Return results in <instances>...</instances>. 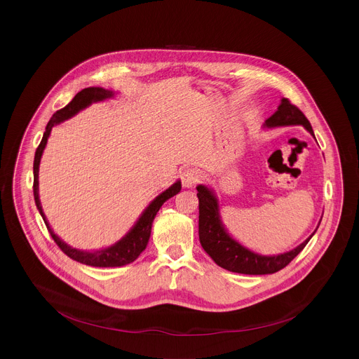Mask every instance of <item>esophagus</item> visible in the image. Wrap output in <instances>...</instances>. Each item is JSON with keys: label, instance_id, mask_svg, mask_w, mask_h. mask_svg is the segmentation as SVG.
<instances>
[{"label": "esophagus", "instance_id": "obj_1", "mask_svg": "<svg viewBox=\"0 0 359 359\" xmlns=\"http://www.w3.org/2000/svg\"><path fill=\"white\" fill-rule=\"evenodd\" d=\"M180 180L184 187H193L200 180V173L194 168H186L180 172Z\"/></svg>", "mask_w": 359, "mask_h": 359}]
</instances>
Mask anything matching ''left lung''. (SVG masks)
Instances as JSON below:
<instances>
[{
	"instance_id": "8db88e82",
	"label": "left lung",
	"mask_w": 359,
	"mask_h": 359,
	"mask_svg": "<svg viewBox=\"0 0 359 359\" xmlns=\"http://www.w3.org/2000/svg\"><path fill=\"white\" fill-rule=\"evenodd\" d=\"M301 125L309 130L313 136V128L310 121L287 97L281 99V104L277 111L264 122L266 128H280V126H295ZM198 197V238L200 244L215 263L229 271L250 274V276H262L273 274L288 266L301 250L314 236V231L304 243L292 248L291 251L278 254V255H262L254 252L238 241H236L224 229L220 213H219V201L215 193L203 184L197 187ZM321 223V222H320ZM318 229V227H317Z\"/></svg>"
}]
</instances>
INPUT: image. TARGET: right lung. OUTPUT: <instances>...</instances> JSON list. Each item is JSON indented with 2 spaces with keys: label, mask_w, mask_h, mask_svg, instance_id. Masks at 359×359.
<instances>
[{
  "label": "right lung",
  "mask_w": 359,
  "mask_h": 359,
  "mask_svg": "<svg viewBox=\"0 0 359 359\" xmlns=\"http://www.w3.org/2000/svg\"><path fill=\"white\" fill-rule=\"evenodd\" d=\"M115 92L104 89V88H85L81 92H78L75 95V97L69 102V104L57 111L54 114V116L49 119L42 140L39 143V146L36 147L35 151V158H34V198H35V204L36 209L39 210L45 226L49 231V234L53 236L54 241L58 244V247L71 257L72 260L86 264V266H92V267H121V266H126L132 262H135L140 252L146 248L149 237H150V230H151V223L153 219H155L156 213L159 212V209L162 208V204L169 200L170 197H173L175 194H177L182 189V183L177 180L175 184H172L168 190H165L163 193H161L155 200H153L149 206L144 209V212L142 213V216L139 217V220L136 222V224L130 229V231L121 238L118 243H115L114 245L108 247V248H102V250H96V251H83V250H76L72 248L71 245H68L67 243H64L55 233L54 230L50 229L49 223L45 219V215L42 212L41 208V201H39V194H38V172H39V162H41V156L42 151L46 146L48 137L53 128L69 118H72L74 115H76L79 111L85 109L86 107H89L93 102H99L104 100L108 97H114Z\"/></svg>",
  "instance_id": "1"
}]
</instances>
